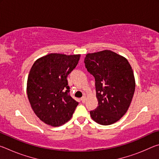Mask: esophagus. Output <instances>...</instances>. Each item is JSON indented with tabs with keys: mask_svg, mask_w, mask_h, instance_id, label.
<instances>
[{
	"mask_svg": "<svg viewBox=\"0 0 159 159\" xmlns=\"http://www.w3.org/2000/svg\"><path fill=\"white\" fill-rule=\"evenodd\" d=\"M81 101H82V102H85V100H86V95H83L82 98H81Z\"/></svg>",
	"mask_w": 159,
	"mask_h": 159,
	"instance_id": "1",
	"label": "esophagus"
}]
</instances>
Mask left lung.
Masks as SVG:
<instances>
[{"mask_svg": "<svg viewBox=\"0 0 159 159\" xmlns=\"http://www.w3.org/2000/svg\"><path fill=\"white\" fill-rule=\"evenodd\" d=\"M84 62L95 77L99 104L90 111L91 118L103 125L117 122L127 112L135 90L130 64L125 57L109 50L88 53Z\"/></svg>", "mask_w": 159, "mask_h": 159, "instance_id": "obj_1", "label": "left lung"}]
</instances>
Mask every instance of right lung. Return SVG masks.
Returning a JSON list of instances; mask_svg holds the SVG:
<instances>
[{"label": "right lung", "mask_w": 159, "mask_h": 159, "mask_svg": "<svg viewBox=\"0 0 159 159\" xmlns=\"http://www.w3.org/2000/svg\"><path fill=\"white\" fill-rule=\"evenodd\" d=\"M80 55L51 53L38 59L29 71L26 92L31 108L43 122L53 127L71 119L79 102L70 96L67 76Z\"/></svg>", "instance_id": "obj_1"}]
</instances>
